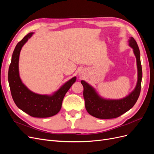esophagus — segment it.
I'll return each instance as SVG.
<instances>
[{
    "label": "esophagus",
    "mask_w": 154,
    "mask_h": 154,
    "mask_svg": "<svg viewBox=\"0 0 154 154\" xmlns=\"http://www.w3.org/2000/svg\"><path fill=\"white\" fill-rule=\"evenodd\" d=\"M79 75H80V76H83V71H81L80 72V73H79Z\"/></svg>",
    "instance_id": "esophagus-1"
}]
</instances>
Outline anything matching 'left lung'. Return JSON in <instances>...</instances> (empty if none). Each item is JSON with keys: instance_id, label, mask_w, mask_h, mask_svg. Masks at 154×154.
Masks as SVG:
<instances>
[{"instance_id": "obj_1", "label": "left lung", "mask_w": 154, "mask_h": 154, "mask_svg": "<svg viewBox=\"0 0 154 154\" xmlns=\"http://www.w3.org/2000/svg\"><path fill=\"white\" fill-rule=\"evenodd\" d=\"M128 45L133 49L136 58L137 68V81L134 89L128 95L122 99H106L100 96L95 88L84 80L81 83L83 87V97L85 108L88 113L99 119H112L118 118L132 109L136 103L140 94L142 80V67L140 51L136 41L130 37Z\"/></svg>"}]
</instances>
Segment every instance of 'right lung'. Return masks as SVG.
Listing matches in <instances>:
<instances>
[{"instance_id": "add662e5", "label": "right lung", "mask_w": 154, "mask_h": 154, "mask_svg": "<svg viewBox=\"0 0 154 154\" xmlns=\"http://www.w3.org/2000/svg\"><path fill=\"white\" fill-rule=\"evenodd\" d=\"M33 32H29L18 42L13 51L9 67L8 82L13 100L24 112L34 118H48L58 114L62 108L63 97L76 77L72 78L52 94H39L31 91L23 82L19 74L18 62L20 51Z\"/></svg>"}]
</instances>
